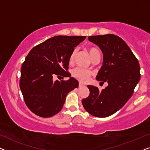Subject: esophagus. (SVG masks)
Masks as SVG:
<instances>
[{
	"label": "esophagus",
	"instance_id": "obj_1",
	"mask_svg": "<svg viewBox=\"0 0 150 150\" xmlns=\"http://www.w3.org/2000/svg\"><path fill=\"white\" fill-rule=\"evenodd\" d=\"M79 87H85V85H84L83 83H79Z\"/></svg>",
	"mask_w": 150,
	"mask_h": 150
}]
</instances>
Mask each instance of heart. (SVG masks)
<instances>
[{
  "label": "heart",
  "instance_id": "1",
  "mask_svg": "<svg viewBox=\"0 0 150 150\" xmlns=\"http://www.w3.org/2000/svg\"><path fill=\"white\" fill-rule=\"evenodd\" d=\"M89 54L91 57V59H93L94 57L96 56V55L98 54H100V51L98 50V49L96 48H90L89 49ZM76 55V50H74L71 54L69 56V62L72 63L74 61V59ZM71 74L75 79H76L79 81L81 82H85L89 80L90 76L91 75V71L90 70H88V69L82 68V67H76L71 71Z\"/></svg>",
  "mask_w": 150,
  "mask_h": 150
}]
</instances>
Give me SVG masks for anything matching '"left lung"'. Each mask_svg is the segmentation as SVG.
<instances>
[{
  "instance_id": "left-lung-1",
  "label": "left lung",
  "mask_w": 150,
  "mask_h": 150,
  "mask_svg": "<svg viewBox=\"0 0 150 150\" xmlns=\"http://www.w3.org/2000/svg\"><path fill=\"white\" fill-rule=\"evenodd\" d=\"M88 40L99 46L103 63L96 79L108 86L100 91L88 85L90 93L82 100L83 107L91 115L106 117L124 106L132 96L140 80L139 61L126 42L113 34L89 36Z\"/></svg>"
}]
</instances>
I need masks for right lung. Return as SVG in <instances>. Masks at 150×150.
<instances>
[{
  "label": "right lung",
  "instance_id": "right-lung-1",
  "mask_svg": "<svg viewBox=\"0 0 150 150\" xmlns=\"http://www.w3.org/2000/svg\"><path fill=\"white\" fill-rule=\"evenodd\" d=\"M85 36L53 37L35 46L21 68L20 87L28 108L37 115L50 117L60 111L69 91L79 82L67 71L69 56ZM69 77L54 81L55 76Z\"/></svg>",
  "mask_w": 150,
  "mask_h": 150
}]
</instances>
